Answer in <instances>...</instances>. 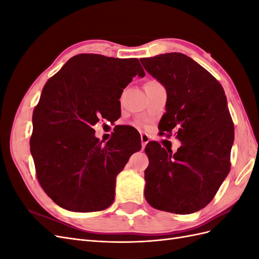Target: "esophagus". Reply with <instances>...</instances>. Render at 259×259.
Returning a JSON list of instances; mask_svg holds the SVG:
<instances>
[{
	"mask_svg": "<svg viewBox=\"0 0 259 259\" xmlns=\"http://www.w3.org/2000/svg\"><path fill=\"white\" fill-rule=\"evenodd\" d=\"M140 139H142V145H143V149H144L146 147V145L149 143L150 138H149V136L147 134H142L140 135Z\"/></svg>",
	"mask_w": 259,
	"mask_h": 259,
	"instance_id": "34e87169",
	"label": "esophagus"
}]
</instances>
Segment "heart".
<instances>
[{
  "mask_svg": "<svg viewBox=\"0 0 259 259\" xmlns=\"http://www.w3.org/2000/svg\"><path fill=\"white\" fill-rule=\"evenodd\" d=\"M149 82H154V81H149ZM149 82H148V83H149Z\"/></svg>",
  "mask_w": 259,
  "mask_h": 259,
  "instance_id": "1",
  "label": "heart"
}]
</instances>
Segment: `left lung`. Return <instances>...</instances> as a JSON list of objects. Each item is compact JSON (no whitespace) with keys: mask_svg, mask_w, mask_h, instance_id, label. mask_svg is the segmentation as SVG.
<instances>
[{"mask_svg":"<svg viewBox=\"0 0 259 259\" xmlns=\"http://www.w3.org/2000/svg\"><path fill=\"white\" fill-rule=\"evenodd\" d=\"M166 90V112L160 135H176L175 153L148 143L145 198L152 207L191 214L213 200L230 170L234 127L223 86L198 62L182 53L140 59Z\"/></svg>","mask_w":259,"mask_h":259,"instance_id":"left-lung-1","label":"left lung"}]
</instances>
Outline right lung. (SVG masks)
Instances as JSON below:
<instances>
[{"mask_svg": "<svg viewBox=\"0 0 259 259\" xmlns=\"http://www.w3.org/2000/svg\"><path fill=\"white\" fill-rule=\"evenodd\" d=\"M145 74L137 58L80 54L44 85L30 150L38 183L60 207L97 211L112 204L115 178L142 143L116 132L103 145L93 126L100 119L115 121L123 90Z\"/></svg>", "mask_w": 259, "mask_h": 259, "instance_id": "1", "label": "right lung"}]
</instances>
